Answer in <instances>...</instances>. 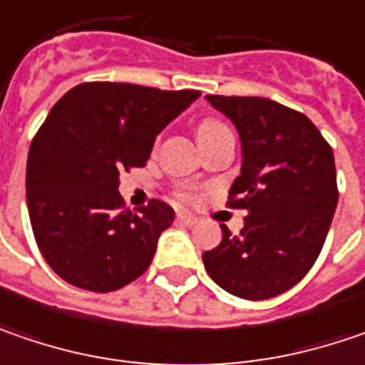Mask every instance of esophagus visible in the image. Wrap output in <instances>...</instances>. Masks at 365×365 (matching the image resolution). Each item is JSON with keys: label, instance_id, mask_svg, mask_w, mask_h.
Returning <instances> with one entry per match:
<instances>
[{"label": "esophagus", "instance_id": "obj_1", "mask_svg": "<svg viewBox=\"0 0 365 365\" xmlns=\"http://www.w3.org/2000/svg\"><path fill=\"white\" fill-rule=\"evenodd\" d=\"M175 220H178L180 225H185V227H192V225H196V222H198V218L190 212H178Z\"/></svg>", "mask_w": 365, "mask_h": 365}]
</instances>
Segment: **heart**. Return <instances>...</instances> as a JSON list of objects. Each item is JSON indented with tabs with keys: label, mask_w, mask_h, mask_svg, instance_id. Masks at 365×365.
<instances>
[{
	"label": "heart",
	"mask_w": 365,
	"mask_h": 365,
	"mask_svg": "<svg viewBox=\"0 0 365 365\" xmlns=\"http://www.w3.org/2000/svg\"><path fill=\"white\" fill-rule=\"evenodd\" d=\"M222 124L218 122V120H204L202 124L198 126V135L200 133H208V130H214V128H220ZM183 198H187V196H183Z\"/></svg>",
	"instance_id": "heart-1"
}]
</instances>
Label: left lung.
<instances>
[{"instance_id": "8db88e82", "label": "left lung", "mask_w": 365, "mask_h": 365, "mask_svg": "<svg viewBox=\"0 0 365 365\" xmlns=\"http://www.w3.org/2000/svg\"><path fill=\"white\" fill-rule=\"evenodd\" d=\"M241 138V175L229 206L247 210L239 237L204 251L214 282L232 296L265 300L290 290L317 262L337 208L333 149L304 114L265 98L206 96Z\"/></svg>"}]
</instances>
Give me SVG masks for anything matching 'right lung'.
Wrapping results in <instances>:
<instances>
[{
    "label": "right lung",
    "instance_id": "1",
    "mask_svg": "<svg viewBox=\"0 0 365 365\" xmlns=\"http://www.w3.org/2000/svg\"><path fill=\"white\" fill-rule=\"evenodd\" d=\"M200 91L93 81L69 89L32 138L26 204L40 253L77 288L112 292L145 274L173 208L124 210L120 171L143 167L157 135Z\"/></svg>",
    "mask_w": 365,
    "mask_h": 365
}]
</instances>
